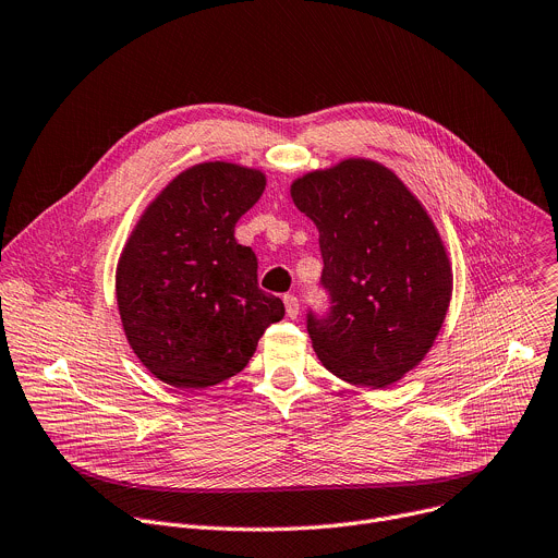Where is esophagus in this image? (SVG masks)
I'll return each mask as SVG.
<instances>
[{"mask_svg":"<svg viewBox=\"0 0 558 558\" xmlns=\"http://www.w3.org/2000/svg\"><path fill=\"white\" fill-rule=\"evenodd\" d=\"M283 304H286V313L290 319L299 317V299L294 294H283Z\"/></svg>","mask_w":558,"mask_h":558,"instance_id":"esophagus-1","label":"esophagus"}]
</instances>
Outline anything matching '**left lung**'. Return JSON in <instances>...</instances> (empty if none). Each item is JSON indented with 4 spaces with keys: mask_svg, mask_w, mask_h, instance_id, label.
Listing matches in <instances>:
<instances>
[{
    "mask_svg": "<svg viewBox=\"0 0 558 558\" xmlns=\"http://www.w3.org/2000/svg\"><path fill=\"white\" fill-rule=\"evenodd\" d=\"M319 230L328 317L308 315L322 364L355 387L387 389L415 368L445 324L453 275L424 205L368 158L315 169L290 185Z\"/></svg>",
    "mask_w": 558,
    "mask_h": 558,
    "instance_id": "1",
    "label": "left lung"
}]
</instances>
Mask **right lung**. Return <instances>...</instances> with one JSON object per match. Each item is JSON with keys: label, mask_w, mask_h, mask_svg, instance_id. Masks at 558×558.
I'll list each match as a JSON object with an SVG mask.
<instances>
[{"label": "right lung", "mask_w": 558, "mask_h": 558, "mask_svg": "<svg viewBox=\"0 0 558 558\" xmlns=\"http://www.w3.org/2000/svg\"><path fill=\"white\" fill-rule=\"evenodd\" d=\"M266 174L198 162L145 207L116 268L122 330L143 366L177 389H207L245 368L283 302L256 283V256L234 226Z\"/></svg>", "instance_id": "1"}]
</instances>
